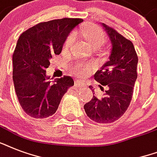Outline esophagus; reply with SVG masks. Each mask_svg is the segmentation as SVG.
Instances as JSON below:
<instances>
[{
    "instance_id": "34e87169",
    "label": "esophagus",
    "mask_w": 157,
    "mask_h": 157,
    "mask_svg": "<svg viewBox=\"0 0 157 157\" xmlns=\"http://www.w3.org/2000/svg\"><path fill=\"white\" fill-rule=\"evenodd\" d=\"M75 86L76 87V89H80L81 88V85H80V83L78 82V81H75Z\"/></svg>"
}]
</instances>
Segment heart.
<instances>
[{"instance_id":"obj_1","label":"heart","mask_w":157,"mask_h":157,"mask_svg":"<svg viewBox=\"0 0 157 157\" xmlns=\"http://www.w3.org/2000/svg\"><path fill=\"white\" fill-rule=\"evenodd\" d=\"M81 34L84 37V39L87 41L89 45L93 48H98L103 45L105 41V34L102 29L99 27L94 24H89L84 27L81 31ZM75 36L74 34H70V35L66 38V40L63 43L64 49H69L71 44L73 43ZM92 67L90 65L81 63H75L74 65L70 67V71L73 74L76 75H82L85 73L89 69H90Z\"/></svg>"}]
</instances>
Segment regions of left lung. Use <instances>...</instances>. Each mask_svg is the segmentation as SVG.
Returning a JSON list of instances; mask_svg holds the SVG:
<instances>
[{"instance_id": "left-lung-1", "label": "left lung", "mask_w": 157, "mask_h": 157, "mask_svg": "<svg viewBox=\"0 0 157 157\" xmlns=\"http://www.w3.org/2000/svg\"><path fill=\"white\" fill-rule=\"evenodd\" d=\"M103 26L112 41V49L109 61L94 76L102 86H107V89L102 98L93 95V98L85 104L84 108L94 121L105 124L116 121L128 109L138 76L139 59L130 40L107 24L103 23ZM90 88L92 90L93 87L90 86Z\"/></svg>"}]
</instances>
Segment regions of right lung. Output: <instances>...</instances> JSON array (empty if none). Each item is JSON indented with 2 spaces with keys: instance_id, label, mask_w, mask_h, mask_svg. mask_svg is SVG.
Listing matches in <instances>:
<instances>
[{
  "instance_id": "obj_1",
  "label": "right lung",
  "mask_w": 157,
  "mask_h": 157,
  "mask_svg": "<svg viewBox=\"0 0 157 157\" xmlns=\"http://www.w3.org/2000/svg\"><path fill=\"white\" fill-rule=\"evenodd\" d=\"M82 18H63L37 23L18 38L13 54V81L22 109L33 118L56 112L63 96L74 85L69 76L50 83L46 76L53 55H59L71 31Z\"/></svg>"
}]
</instances>
